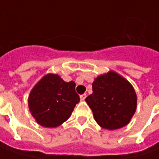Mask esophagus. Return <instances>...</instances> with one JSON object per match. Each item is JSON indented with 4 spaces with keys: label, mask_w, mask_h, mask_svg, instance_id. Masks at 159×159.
Instances as JSON below:
<instances>
[{
    "label": "esophagus",
    "mask_w": 159,
    "mask_h": 159,
    "mask_svg": "<svg viewBox=\"0 0 159 159\" xmlns=\"http://www.w3.org/2000/svg\"><path fill=\"white\" fill-rule=\"evenodd\" d=\"M85 98H86V94H85V93H84V94L80 95V99H81V101H84Z\"/></svg>",
    "instance_id": "obj_1"
}]
</instances>
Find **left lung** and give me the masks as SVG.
<instances>
[{
  "label": "left lung",
  "mask_w": 159,
  "mask_h": 159,
  "mask_svg": "<svg viewBox=\"0 0 159 159\" xmlns=\"http://www.w3.org/2000/svg\"><path fill=\"white\" fill-rule=\"evenodd\" d=\"M85 102L99 126L109 130L126 126L137 109L134 87L122 75L111 70L94 78L93 93Z\"/></svg>",
  "instance_id": "1"
}]
</instances>
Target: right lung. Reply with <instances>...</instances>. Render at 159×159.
Returning <instances> with one entry per match:
<instances>
[{"label": "right lung", "mask_w": 159, "mask_h": 159, "mask_svg": "<svg viewBox=\"0 0 159 159\" xmlns=\"http://www.w3.org/2000/svg\"><path fill=\"white\" fill-rule=\"evenodd\" d=\"M80 102L74 81L65 82L57 74H47L30 93L29 109L37 123L57 128L68 120Z\"/></svg>", "instance_id": "right-lung-1"}]
</instances>
